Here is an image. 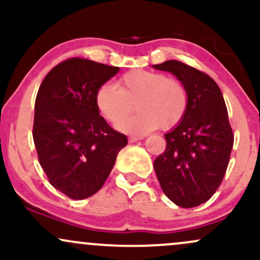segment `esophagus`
<instances>
[{
	"mask_svg": "<svg viewBox=\"0 0 260 260\" xmlns=\"http://www.w3.org/2000/svg\"><path fill=\"white\" fill-rule=\"evenodd\" d=\"M140 139H143L142 136H131L129 138H128V140H129L131 143H136V142H138V140H140Z\"/></svg>",
	"mask_w": 260,
	"mask_h": 260,
	"instance_id": "34e87169",
	"label": "esophagus"
}]
</instances>
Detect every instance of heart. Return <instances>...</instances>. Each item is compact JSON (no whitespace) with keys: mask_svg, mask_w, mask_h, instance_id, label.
<instances>
[{"mask_svg":"<svg viewBox=\"0 0 260 260\" xmlns=\"http://www.w3.org/2000/svg\"><path fill=\"white\" fill-rule=\"evenodd\" d=\"M101 115L111 123H117L133 111L139 113L117 124L126 133H148L160 126L171 129L183 120L188 98L184 85L178 79L164 73L133 70L112 84H103L95 95Z\"/></svg>","mask_w":260,"mask_h":260,"instance_id":"1","label":"heart"}]
</instances>
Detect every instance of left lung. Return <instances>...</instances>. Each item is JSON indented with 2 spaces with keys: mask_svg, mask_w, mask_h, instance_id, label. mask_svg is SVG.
Returning <instances> with one entry per match:
<instances>
[{
  "mask_svg": "<svg viewBox=\"0 0 260 260\" xmlns=\"http://www.w3.org/2000/svg\"><path fill=\"white\" fill-rule=\"evenodd\" d=\"M177 77L187 91L183 120L165 134L166 149L154 161L162 192L182 208L213 197L223 180L234 147L222 92L211 77L180 61L154 64Z\"/></svg>",
  "mask_w": 260,
  "mask_h": 260,
  "instance_id": "8db88e82",
  "label": "left lung"
}]
</instances>
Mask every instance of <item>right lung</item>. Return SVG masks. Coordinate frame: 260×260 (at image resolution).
Returning <instances> with one entry per match:
<instances>
[{
  "label": "right lung",
  "mask_w": 260,
  "mask_h": 260,
  "mask_svg": "<svg viewBox=\"0 0 260 260\" xmlns=\"http://www.w3.org/2000/svg\"><path fill=\"white\" fill-rule=\"evenodd\" d=\"M120 68L72 57L53 67L39 88L32 138L56 189L85 199L105 183L128 140L109 126L95 103L98 89Z\"/></svg>",
  "instance_id": "add662e5"
}]
</instances>
